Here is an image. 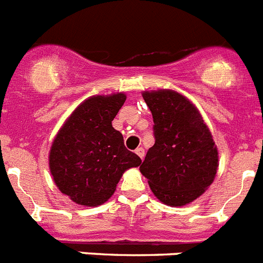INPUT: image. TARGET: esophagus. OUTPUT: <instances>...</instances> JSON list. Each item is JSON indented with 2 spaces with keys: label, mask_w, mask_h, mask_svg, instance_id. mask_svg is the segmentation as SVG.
I'll list each match as a JSON object with an SVG mask.
<instances>
[{
  "label": "esophagus",
  "mask_w": 263,
  "mask_h": 263,
  "mask_svg": "<svg viewBox=\"0 0 263 263\" xmlns=\"http://www.w3.org/2000/svg\"><path fill=\"white\" fill-rule=\"evenodd\" d=\"M136 154L138 155V157L141 158V159H143V157H145V148H143V147H138L136 150Z\"/></svg>",
  "instance_id": "34e87169"
}]
</instances>
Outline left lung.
<instances>
[{"instance_id": "1", "label": "left lung", "mask_w": 263, "mask_h": 263, "mask_svg": "<svg viewBox=\"0 0 263 263\" xmlns=\"http://www.w3.org/2000/svg\"><path fill=\"white\" fill-rule=\"evenodd\" d=\"M154 120L155 143L139 170L158 200L183 206L215 180L218 152L200 111L173 89L143 90Z\"/></svg>"}]
</instances>
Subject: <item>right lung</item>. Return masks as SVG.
Listing matches in <instances>:
<instances>
[{"mask_svg":"<svg viewBox=\"0 0 263 263\" xmlns=\"http://www.w3.org/2000/svg\"><path fill=\"white\" fill-rule=\"evenodd\" d=\"M126 95L92 96L72 111L52 141L48 166L62 194L85 206H97L115 194L122 174L142 163L111 126Z\"/></svg>","mask_w":263,"mask_h":263,"instance_id":"right-lung-1","label":"right lung"}]
</instances>
